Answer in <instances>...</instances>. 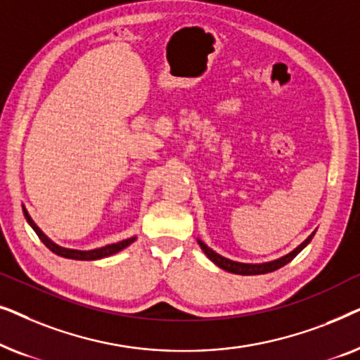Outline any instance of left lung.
<instances>
[{
	"mask_svg": "<svg viewBox=\"0 0 360 360\" xmlns=\"http://www.w3.org/2000/svg\"><path fill=\"white\" fill-rule=\"evenodd\" d=\"M313 236H314V233L309 236V238L304 240V243L300 244L297 249L292 250V252L285 255V257L277 259V260H272V262H267V264H240V262H233V260H229V259L223 257V255L216 254L213 249H210L208 245H206L205 243H201V240H198V244H200V248L203 249V252L208 255V259L213 260V262L218 265V267L223 269V270H228V272H231V274H239V275H259V274L274 272V270H277L280 267H283V265H287L290 260H293L300 252H302L304 248H307V244L309 243V240H311Z\"/></svg>",
	"mask_w": 360,
	"mask_h": 360,
	"instance_id": "1",
	"label": "left lung"
}]
</instances>
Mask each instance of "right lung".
<instances>
[{
	"instance_id": "obj_1",
	"label": "right lung",
	"mask_w": 360,
	"mask_h": 360,
	"mask_svg": "<svg viewBox=\"0 0 360 360\" xmlns=\"http://www.w3.org/2000/svg\"><path fill=\"white\" fill-rule=\"evenodd\" d=\"M24 211V216H26L27 223L32 226V229L36 231V234L39 236V239L42 240L44 244L47 245L49 249L52 250V252H56L57 255H62V257H67V259H77V260H95V259H103V257H108V255L111 254H116L120 252L121 249H124L129 245L132 240L136 238H131V239H124L121 240V243H116V244H110V245H105V248H100V249H93V250H73V249H65V248H60V245L53 244L51 239H47L46 236L42 234V231L37 228L36 224H34V221L31 219V216L27 214L26 210Z\"/></svg>"
}]
</instances>
